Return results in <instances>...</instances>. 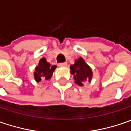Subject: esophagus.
<instances>
[{"label":"esophagus","mask_w":131,"mask_h":131,"mask_svg":"<svg viewBox=\"0 0 131 131\" xmlns=\"http://www.w3.org/2000/svg\"><path fill=\"white\" fill-rule=\"evenodd\" d=\"M67 62H63V63H60L59 64L60 67H67Z\"/></svg>","instance_id":"1"}]
</instances>
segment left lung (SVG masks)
I'll return each instance as SVG.
<instances>
[{"label": "left lung", "mask_w": 131, "mask_h": 131, "mask_svg": "<svg viewBox=\"0 0 131 131\" xmlns=\"http://www.w3.org/2000/svg\"><path fill=\"white\" fill-rule=\"evenodd\" d=\"M71 74L74 75L75 82L79 86H83V81H91L92 72L91 68L84 61L82 58H79L75 61V64L70 66Z\"/></svg>", "instance_id": "left-lung-1"}]
</instances>
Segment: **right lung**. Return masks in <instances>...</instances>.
<instances>
[{"label":"right lung","instance_id":"obj_1","mask_svg":"<svg viewBox=\"0 0 131 131\" xmlns=\"http://www.w3.org/2000/svg\"><path fill=\"white\" fill-rule=\"evenodd\" d=\"M56 68V66H50L45 58L41 59L39 65L36 67V71L34 72V78L37 82H39L42 79L49 80L53 75V72Z\"/></svg>","mask_w":131,"mask_h":131}]
</instances>
